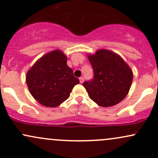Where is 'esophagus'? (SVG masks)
Returning <instances> with one entry per match:
<instances>
[{
    "label": "esophagus",
    "mask_w": 158,
    "mask_h": 158,
    "mask_svg": "<svg viewBox=\"0 0 158 158\" xmlns=\"http://www.w3.org/2000/svg\"><path fill=\"white\" fill-rule=\"evenodd\" d=\"M79 81H80V83H83V81H84V78L83 77L79 78Z\"/></svg>",
    "instance_id": "esophagus-1"
}]
</instances>
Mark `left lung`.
<instances>
[{"label":"left lung","mask_w":158,"mask_h":158,"mask_svg":"<svg viewBox=\"0 0 158 158\" xmlns=\"http://www.w3.org/2000/svg\"><path fill=\"white\" fill-rule=\"evenodd\" d=\"M94 70V78L83 86L94 102L102 107L118 104L129 91L133 73L126 61L115 52L99 50L88 55Z\"/></svg>","instance_id":"obj_1"}]
</instances>
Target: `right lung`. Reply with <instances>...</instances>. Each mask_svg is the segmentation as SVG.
<instances>
[{
	"instance_id": "obj_1",
	"label": "right lung",
	"mask_w": 158,
	"mask_h": 158,
	"mask_svg": "<svg viewBox=\"0 0 158 158\" xmlns=\"http://www.w3.org/2000/svg\"><path fill=\"white\" fill-rule=\"evenodd\" d=\"M67 56L53 50L40 58L27 72L26 81L34 99L47 107H57L70 97L79 80L67 64Z\"/></svg>"
}]
</instances>
